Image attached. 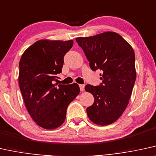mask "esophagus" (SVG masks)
Instances as JSON below:
<instances>
[{"label": "esophagus", "mask_w": 156, "mask_h": 156, "mask_svg": "<svg viewBox=\"0 0 156 156\" xmlns=\"http://www.w3.org/2000/svg\"><path fill=\"white\" fill-rule=\"evenodd\" d=\"M79 86H80V91H83L84 90V87H85V86L84 85H79Z\"/></svg>", "instance_id": "1"}]
</instances>
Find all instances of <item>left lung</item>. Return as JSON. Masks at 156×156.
I'll return each instance as SVG.
<instances>
[{
    "label": "left lung",
    "mask_w": 156,
    "mask_h": 156,
    "mask_svg": "<svg viewBox=\"0 0 156 156\" xmlns=\"http://www.w3.org/2000/svg\"><path fill=\"white\" fill-rule=\"evenodd\" d=\"M76 40L91 70L102 72L101 85L88 84L85 87L94 97L93 105L86 109L88 117L96 125H109L121 117L129 104L136 79L135 52L131 45L114 31Z\"/></svg>",
    "instance_id": "8db88e82"
}]
</instances>
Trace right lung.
<instances>
[{"label": "right lung", "mask_w": 156, "mask_h": 156, "mask_svg": "<svg viewBox=\"0 0 156 156\" xmlns=\"http://www.w3.org/2000/svg\"><path fill=\"white\" fill-rule=\"evenodd\" d=\"M73 41L40 39L23 53L19 62V84L26 108L39 127L47 129L63 124L67 108L80 94L78 84L61 85L65 55Z\"/></svg>", "instance_id": "right-lung-1"}]
</instances>
